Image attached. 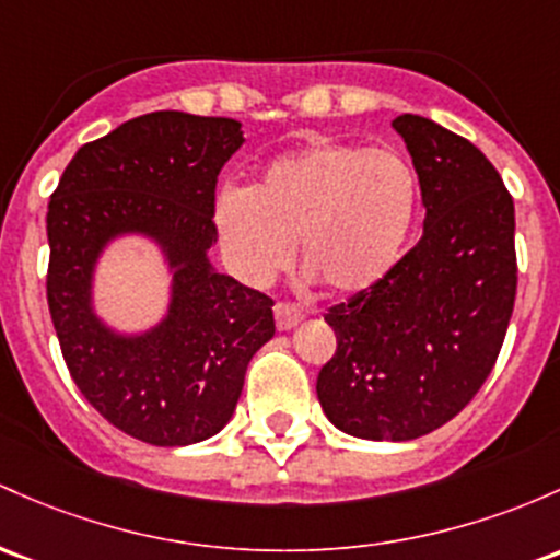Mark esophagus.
Instances as JSON below:
<instances>
[{"label": "esophagus", "mask_w": 560, "mask_h": 560, "mask_svg": "<svg viewBox=\"0 0 560 560\" xmlns=\"http://www.w3.org/2000/svg\"><path fill=\"white\" fill-rule=\"evenodd\" d=\"M273 316H276V327H279L281 331H287V329L298 327V324L305 318V313L292 303H276Z\"/></svg>", "instance_id": "obj_1"}]
</instances>
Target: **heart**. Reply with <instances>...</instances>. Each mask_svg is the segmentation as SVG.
Instances as JSON below:
<instances>
[{
	"instance_id": "obj_1",
	"label": "heart",
	"mask_w": 560,
	"mask_h": 560,
	"mask_svg": "<svg viewBox=\"0 0 560 560\" xmlns=\"http://www.w3.org/2000/svg\"><path fill=\"white\" fill-rule=\"evenodd\" d=\"M417 172L398 151L313 140L270 162L260 180L220 196L218 225L238 276L262 284L290 262L331 294H359L390 273L415 229Z\"/></svg>"
}]
</instances>
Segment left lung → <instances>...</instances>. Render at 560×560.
Masks as SVG:
<instances>
[{
	"instance_id": "8db88e82",
	"label": "left lung",
	"mask_w": 560,
	"mask_h": 560,
	"mask_svg": "<svg viewBox=\"0 0 560 560\" xmlns=\"http://www.w3.org/2000/svg\"><path fill=\"white\" fill-rule=\"evenodd\" d=\"M420 177L425 231L372 290L335 305V355L316 380L342 433L411 441L450 422L487 383L518 284L515 210L470 140L425 116L393 119Z\"/></svg>"
}]
</instances>
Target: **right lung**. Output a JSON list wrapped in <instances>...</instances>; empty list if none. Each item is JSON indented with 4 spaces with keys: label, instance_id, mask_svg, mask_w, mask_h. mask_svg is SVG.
Instances as JSON below:
<instances>
[{
    "label": "right lung",
    "instance_id": "add662e5",
    "mask_svg": "<svg viewBox=\"0 0 560 560\" xmlns=\"http://www.w3.org/2000/svg\"><path fill=\"white\" fill-rule=\"evenodd\" d=\"M236 119L153 110L84 143L47 207V305L73 383L121 433L188 446L225 428L252 355L273 337V300L218 273L214 186L242 149ZM149 235L173 268L168 316L119 336L91 308L110 237Z\"/></svg>",
    "mask_w": 560,
    "mask_h": 560
}]
</instances>
